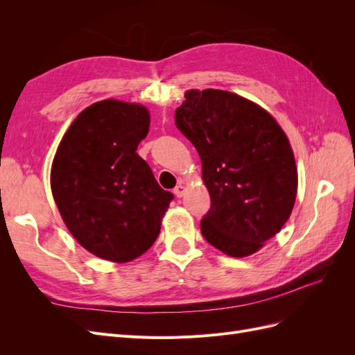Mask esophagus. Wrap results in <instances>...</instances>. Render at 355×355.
<instances>
[{
    "instance_id": "1",
    "label": "esophagus",
    "mask_w": 355,
    "mask_h": 355,
    "mask_svg": "<svg viewBox=\"0 0 355 355\" xmlns=\"http://www.w3.org/2000/svg\"><path fill=\"white\" fill-rule=\"evenodd\" d=\"M173 194L178 197V198H180V197H184V194H185V187L182 185V184H179L175 189H173Z\"/></svg>"
}]
</instances>
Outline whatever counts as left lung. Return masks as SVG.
<instances>
[{
	"label": "left lung",
	"mask_w": 355,
	"mask_h": 355,
	"mask_svg": "<svg viewBox=\"0 0 355 355\" xmlns=\"http://www.w3.org/2000/svg\"><path fill=\"white\" fill-rule=\"evenodd\" d=\"M176 127L196 146L211 206L201 234L232 257L257 252L283 228L297 191L288 139L271 114L223 90H189Z\"/></svg>",
	"instance_id": "obj_1"
}]
</instances>
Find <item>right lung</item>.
I'll return each mask as SVG.
<instances>
[{"label": "right lung", "instance_id": "right-lung-1", "mask_svg": "<svg viewBox=\"0 0 355 355\" xmlns=\"http://www.w3.org/2000/svg\"><path fill=\"white\" fill-rule=\"evenodd\" d=\"M149 130L142 105L108 99L75 118L51 166V192L85 250L111 262L144 254L159 234L173 194L136 149Z\"/></svg>", "mask_w": 355, "mask_h": 355}]
</instances>
